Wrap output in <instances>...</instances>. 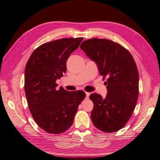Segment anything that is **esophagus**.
<instances>
[{
    "instance_id": "esophagus-1",
    "label": "esophagus",
    "mask_w": 160,
    "mask_h": 160,
    "mask_svg": "<svg viewBox=\"0 0 160 160\" xmlns=\"http://www.w3.org/2000/svg\"><path fill=\"white\" fill-rule=\"evenodd\" d=\"M86 98H89V96L90 94V93H89V92H86Z\"/></svg>"
}]
</instances>
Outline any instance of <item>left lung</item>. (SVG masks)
I'll use <instances>...</instances> for the list:
<instances>
[{"mask_svg":"<svg viewBox=\"0 0 160 160\" xmlns=\"http://www.w3.org/2000/svg\"><path fill=\"white\" fill-rule=\"evenodd\" d=\"M80 48L96 62L103 79L108 78L106 97L96 93L90 96L94 103L92 121L99 130L115 132L128 122L137 103L139 74L136 62L125 48L107 39H90Z\"/></svg>","mask_w":160,"mask_h":160,"instance_id":"left-lung-1","label":"left lung"}]
</instances>
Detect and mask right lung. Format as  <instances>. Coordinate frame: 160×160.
I'll return each instance as SVG.
<instances>
[{"label":"right lung","instance_id":"add662e5","mask_svg":"<svg viewBox=\"0 0 160 160\" xmlns=\"http://www.w3.org/2000/svg\"><path fill=\"white\" fill-rule=\"evenodd\" d=\"M83 38H62L42 44L32 53L24 71V92L38 125L49 133L65 132L72 126L83 91L56 89L57 79L66 71L70 55Z\"/></svg>","mask_w":160,"mask_h":160}]
</instances>
